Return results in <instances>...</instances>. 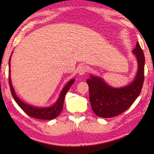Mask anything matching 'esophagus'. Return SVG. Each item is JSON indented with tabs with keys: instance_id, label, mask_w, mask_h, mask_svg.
Instances as JSON below:
<instances>
[{
	"instance_id": "1",
	"label": "esophagus",
	"mask_w": 154,
	"mask_h": 154,
	"mask_svg": "<svg viewBox=\"0 0 154 154\" xmlns=\"http://www.w3.org/2000/svg\"><path fill=\"white\" fill-rule=\"evenodd\" d=\"M87 67L85 65H81L78 67V73L80 75H83L87 72Z\"/></svg>"
}]
</instances>
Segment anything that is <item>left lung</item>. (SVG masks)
<instances>
[{
    "label": "left lung",
    "mask_w": 154,
    "mask_h": 154,
    "mask_svg": "<svg viewBox=\"0 0 154 154\" xmlns=\"http://www.w3.org/2000/svg\"><path fill=\"white\" fill-rule=\"evenodd\" d=\"M132 52L138 61V71L129 85L116 89L108 85L100 78L92 75L87 80L91 108L97 116L107 119L119 115L129 109L139 96L144 81L145 57L138 42Z\"/></svg>",
    "instance_id": "obj_1"
}]
</instances>
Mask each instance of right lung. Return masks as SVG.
I'll return each instance as SVG.
<instances>
[{
  "label": "right lung",
  "mask_w": 154,
  "mask_h": 154,
  "mask_svg": "<svg viewBox=\"0 0 154 154\" xmlns=\"http://www.w3.org/2000/svg\"><path fill=\"white\" fill-rule=\"evenodd\" d=\"M10 60H11V57L9 59V70H8V80H9V85H10V89H11V94L15 100L16 103L18 104V106L21 108L24 111V112L26 113L28 116H30L32 118H35L37 119L40 120H52L56 118L59 114L61 112L62 109H63V103H64V99L65 96L67 92L68 91L70 87L73 85L74 83L75 79H71L70 81H69L67 84L64 87L63 90L61 91L60 96L59 97L57 101L55 103L53 106L51 107L48 108H38V107H34L29 104H26L23 103L22 100H20L17 96L16 95L14 90L13 89L11 81V76H10Z\"/></svg>",
  "instance_id": "add662e5"
}]
</instances>
